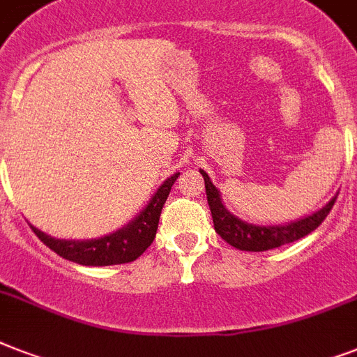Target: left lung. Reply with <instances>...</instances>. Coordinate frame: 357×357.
Wrapping results in <instances>:
<instances>
[{"instance_id": "left-lung-1", "label": "left lung", "mask_w": 357, "mask_h": 357, "mask_svg": "<svg viewBox=\"0 0 357 357\" xmlns=\"http://www.w3.org/2000/svg\"><path fill=\"white\" fill-rule=\"evenodd\" d=\"M200 174L206 181L207 204L211 209L215 231L234 248L244 250V252H265V250L278 248L282 244L294 243V241L305 237L313 229L319 228V224L328 217V213L333 207V202L337 200V195H335L324 207L317 209L315 213H311L307 217L293 220V222L257 226V224L244 222L235 215H231L224 206L220 190L213 185L211 178L204 170H200Z\"/></svg>"}]
</instances>
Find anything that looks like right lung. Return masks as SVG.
<instances>
[{"label":"right lung","instance_id":"obj_1","mask_svg":"<svg viewBox=\"0 0 357 357\" xmlns=\"http://www.w3.org/2000/svg\"><path fill=\"white\" fill-rule=\"evenodd\" d=\"M179 172L172 174L170 178L165 179L162 185L151 196L146 207L123 228L116 229L113 234L103 235L98 238H55L52 235L44 234L33 224H29L35 235L52 248L55 254L61 257L85 266H109L122 265V263H131L139 255H142L148 246L153 243L159 226V217H161L162 206L167 202L174 181L178 179Z\"/></svg>","mask_w":357,"mask_h":357}]
</instances>
